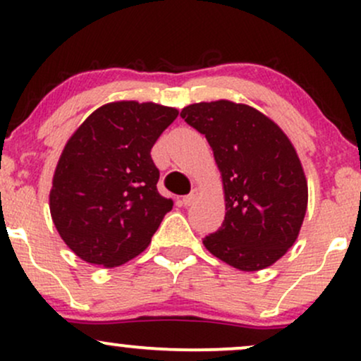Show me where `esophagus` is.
Instances as JSON below:
<instances>
[{"label":"esophagus","mask_w":361,"mask_h":361,"mask_svg":"<svg viewBox=\"0 0 361 361\" xmlns=\"http://www.w3.org/2000/svg\"><path fill=\"white\" fill-rule=\"evenodd\" d=\"M197 198H198V190H192V193L186 195V197L181 198V205H185V207L193 205Z\"/></svg>","instance_id":"34e87169"}]
</instances>
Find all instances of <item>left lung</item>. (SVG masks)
<instances>
[{"mask_svg":"<svg viewBox=\"0 0 361 361\" xmlns=\"http://www.w3.org/2000/svg\"><path fill=\"white\" fill-rule=\"evenodd\" d=\"M180 117L205 135L222 175L226 217L205 235V247L241 271L270 267L293 246L307 210V180L292 142L243 103H195Z\"/></svg>","mask_w":361,"mask_h":361,"instance_id":"obj_1","label":"left lung"}]
</instances>
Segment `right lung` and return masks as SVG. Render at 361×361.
<instances>
[{
    "label": "right lung",
    "instance_id": "right-lung-1",
    "mask_svg": "<svg viewBox=\"0 0 361 361\" xmlns=\"http://www.w3.org/2000/svg\"><path fill=\"white\" fill-rule=\"evenodd\" d=\"M178 110L115 102L71 135L54 173L51 215L69 250L86 263L118 267L151 243L173 200L157 192L151 149Z\"/></svg>",
    "mask_w": 361,
    "mask_h": 361
}]
</instances>
